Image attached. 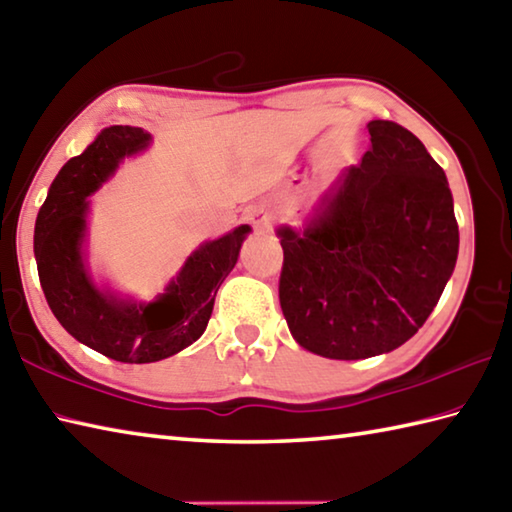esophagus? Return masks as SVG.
I'll list each match as a JSON object with an SVG mask.
<instances>
[{
	"label": "esophagus",
	"mask_w": 512,
	"mask_h": 512,
	"mask_svg": "<svg viewBox=\"0 0 512 512\" xmlns=\"http://www.w3.org/2000/svg\"><path fill=\"white\" fill-rule=\"evenodd\" d=\"M248 219L255 228H268L275 221V215L268 206H253L248 208Z\"/></svg>",
	"instance_id": "1"
}]
</instances>
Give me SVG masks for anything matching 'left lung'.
<instances>
[{
    "label": "left lung",
    "instance_id": "left-lung-1",
    "mask_svg": "<svg viewBox=\"0 0 512 512\" xmlns=\"http://www.w3.org/2000/svg\"><path fill=\"white\" fill-rule=\"evenodd\" d=\"M324 194L304 232L280 228V304L297 345L333 360L394 351L430 318L457 264L441 165L392 120Z\"/></svg>",
    "mask_w": 512,
    "mask_h": 512
}]
</instances>
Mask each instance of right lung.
I'll return each mask as SVG.
<instances>
[{"label": "right lung", "mask_w": 512, "mask_h": 512, "mask_svg": "<svg viewBox=\"0 0 512 512\" xmlns=\"http://www.w3.org/2000/svg\"><path fill=\"white\" fill-rule=\"evenodd\" d=\"M152 136L141 127L102 129L80 156L64 163L35 221V262L46 302L82 345L118 362H156L190 347L206 331L221 282L235 268L250 226L206 241L156 300H120L91 282L82 255L89 194L125 156L143 152Z\"/></svg>", "instance_id": "add662e5"}]
</instances>
